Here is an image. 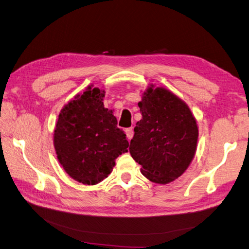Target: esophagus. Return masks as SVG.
<instances>
[{
    "label": "esophagus",
    "instance_id": "34e87169",
    "mask_svg": "<svg viewBox=\"0 0 249 249\" xmlns=\"http://www.w3.org/2000/svg\"><path fill=\"white\" fill-rule=\"evenodd\" d=\"M124 132H125L127 140H131L133 138V136H134V131H133L132 127H129V129H125Z\"/></svg>",
    "mask_w": 249,
    "mask_h": 249
}]
</instances>
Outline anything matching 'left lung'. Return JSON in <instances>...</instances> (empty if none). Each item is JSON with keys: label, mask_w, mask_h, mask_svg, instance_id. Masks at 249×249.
Wrapping results in <instances>:
<instances>
[{"label": "left lung", "mask_w": 249, "mask_h": 249, "mask_svg": "<svg viewBox=\"0 0 249 249\" xmlns=\"http://www.w3.org/2000/svg\"><path fill=\"white\" fill-rule=\"evenodd\" d=\"M142 118L134 129L130 154L150 182L169 184L189 167L198 139L188 105L165 87L149 84L138 103Z\"/></svg>", "instance_id": "left-lung-1"}]
</instances>
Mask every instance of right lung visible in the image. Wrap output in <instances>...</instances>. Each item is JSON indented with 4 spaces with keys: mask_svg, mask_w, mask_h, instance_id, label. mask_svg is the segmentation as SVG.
Wrapping results in <instances>:
<instances>
[{
    "mask_svg": "<svg viewBox=\"0 0 249 249\" xmlns=\"http://www.w3.org/2000/svg\"><path fill=\"white\" fill-rule=\"evenodd\" d=\"M105 93L89 85L64 105L53 136L59 163L71 178L84 185L107 178L116 158L129 147L113 111L104 107Z\"/></svg>",
    "mask_w": 249,
    "mask_h": 249,
    "instance_id": "1",
    "label": "right lung"
}]
</instances>
